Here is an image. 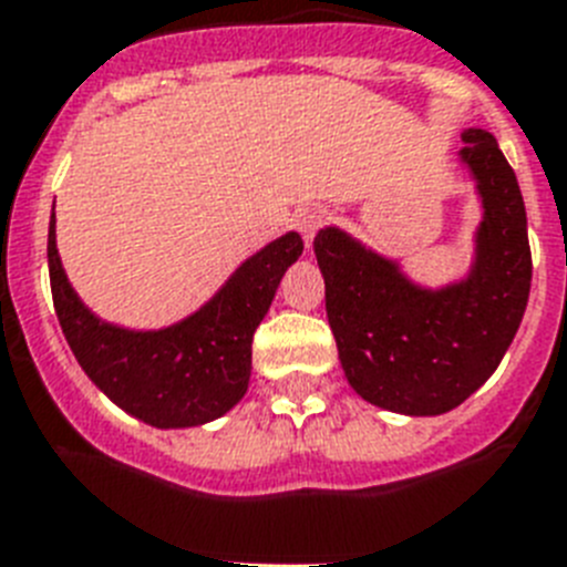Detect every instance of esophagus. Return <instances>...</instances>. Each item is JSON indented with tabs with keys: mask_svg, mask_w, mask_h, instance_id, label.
I'll list each match as a JSON object with an SVG mask.
<instances>
[{
	"mask_svg": "<svg viewBox=\"0 0 567 567\" xmlns=\"http://www.w3.org/2000/svg\"><path fill=\"white\" fill-rule=\"evenodd\" d=\"M324 223H328V214H324V210H319V208L305 210V214L299 216V234H302L305 245L313 243V236H317V230L322 228Z\"/></svg>",
	"mask_w": 567,
	"mask_h": 567,
	"instance_id": "1",
	"label": "esophagus"
}]
</instances>
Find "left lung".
Instances as JSON below:
<instances>
[{"instance_id":"8db88e82","label":"left lung","mask_w":567,"mask_h":567,"mask_svg":"<svg viewBox=\"0 0 567 567\" xmlns=\"http://www.w3.org/2000/svg\"><path fill=\"white\" fill-rule=\"evenodd\" d=\"M482 199L467 277L422 288L339 228L313 239L339 362L365 402L408 416L454 411L496 371L530 293L528 216L514 167L482 127L462 134Z\"/></svg>"}]
</instances>
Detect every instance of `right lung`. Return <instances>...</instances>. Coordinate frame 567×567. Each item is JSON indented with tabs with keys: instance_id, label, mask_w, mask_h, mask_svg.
I'll return each instance as SVG.
<instances>
[{
	"instance_id": "right-lung-1",
	"label": "right lung",
	"mask_w": 567,
	"mask_h": 567,
	"mask_svg": "<svg viewBox=\"0 0 567 567\" xmlns=\"http://www.w3.org/2000/svg\"><path fill=\"white\" fill-rule=\"evenodd\" d=\"M302 236L285 234L245 259L234 277L188 319L159 331L102 322L76 297L48 228V270L59 324L91 382L136 420L194 427L219 420L248 391L250 342L285 270L302 254Z\"/></svg>"
}]
</instances>
